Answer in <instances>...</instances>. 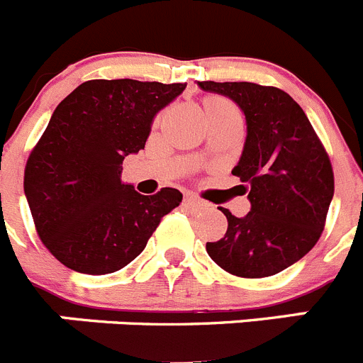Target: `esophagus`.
<instances>
[{
  "mask_svg": "<svg viewBox=\"0 0 363 363\" xmlns=\"http://www.w3.org/2000/svg\"><path fill=\"white\" fill-rule=\"evenodd\" d=\"M184 203L187 205V207H201V205H203V201H200L198 198L192 196V194H185Z\"/></svg>",
  "mask_w": 363,
  "mask_h": 363,
  "instance_id": "obj_1",
  "label": "esophagus"
}]
</instances>
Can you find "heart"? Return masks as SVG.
I'll use <instances>...</instances> for the list:
<instances>
[{"label":"heart","instance_id":"b5f03b06","mask_svg":"<svg viewBox=\"0 0 363 363\" xmlns=\"http://www.w3.org/2000/svg\"><path fill=\"white\" fill-rule=\"evenodd\" d=\"M201 108H203L205 118L220 116V114H236V116H240L238 107L230 99L223 98V96H205L201 99Z\"/></svg>","mask_w":363,"mask_h":363}]
</instances>
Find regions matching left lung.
I'll list each match as a JSON object with an SVG mask.
<instances>
[{"label":"left lung","instance_id":"left-lung-1","mask_svg":"<svg viewBox=\"0 0 363 363\" xmlns=\"http://www.w3.org/2000/svg\"><path fill=\"white\" fill-rule=\"evenodd\" d=\"M229 96L247 120V140L233 174L249 192L251 211L227 218V233L207 242L223 271L240 278L278 274L316 245L325 227L335 174L325 147L300 105L278 86L251 82H200Z\"/></svg>","mask_w":363,"mask_h":363}]
</instances>
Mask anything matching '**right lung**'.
I'll list each match as a JSON object with an SVG mask.
<instances>
[{
	"mask_svg": "<svg viewBox=\"0 0 363 363\" xmlns=\"http://www.w3.org/2000/svg\"><path fill=\"white\" fill-rule=\"evenodd\" d=\"M185 83L91 79L57 105L25 165L23 189L38 236L65 267L108 274L145 249L178 189L143 196L121 184L125 156L145 147L156 112Z\"/></svg>",
	"mask_w": 363,
	"mask_h": 363,
	"instance_id": "1",
	"label": "right lung"
}]
</instances>
